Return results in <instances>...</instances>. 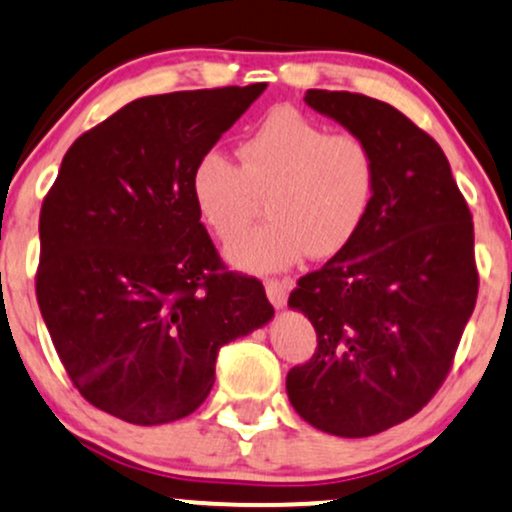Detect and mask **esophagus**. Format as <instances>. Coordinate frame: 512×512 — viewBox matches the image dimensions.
<instances>
[{"instance_id":"34e87169","label":"esophagus","mask_w":512,"mask_h":512,"mask_svg":"<svg viewBox=\"0 0 512 512\" xmlns=\"http://www.w3.org/2000/svg\"><path fill=\"white\" fill-rule=\"evenodd\" d=\"M266 294L275 309H282L287 302V280H275V278L266 280Z\"/></svg>"}]
</instances>
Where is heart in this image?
I'll return each instance as SVG.
<instances>
[{"label": "heart", "mask_w": 512, "mask_h": 512, "mask_svg": "<svg viewBox=\"0 0 512 512\" xmlns=\"http://www.w3.org/2000/svg\"><path fill=\"white\" fill-rule=\"evenodd\" d=\"M378 189L376 155L362 136L330 134L292 107H275L242 146V165L206 150L191 172V194L220 239H232L269 198L271 222L225 246L230 266L275 273L311 258H333L362 232Z\"/></svg>", "instance_id": "1"}]
</instances>
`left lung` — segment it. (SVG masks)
Wrapping results in <instances>:
<instances>
[{
    "label": "left lung",
    "mask_w": 512,
    "mask_h": 512,
    "mask_svg": "<svg viewBox=\"0 0 512 512\" xmlns=\"http://www.w3.org/2000/svg\"><path fill=\"white\" fill-rule=\"evenodd\" d=\"M304 102L369 143L378 189L357 239L290 294L318 347L287 374V398L314 429L364 438L446 381L477 302L472 213L441 146L393 105L347 90Z\"/></svg>",
    "instance_id": "1"
}]
</instances>
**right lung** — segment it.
<instances>
[{
  "mask_svg": "<svg viewBox=\"0 0 512 512\" xmlns=\"http://www.w3.org/2000/svg\"><path fill=\"white\" fill-rule=\"evenodd\" d=\"M263 90L129 102L76 138L42 201V321L78 393L112 417H189L220 347L275 316L261 282L222 266L191 194L196 160Z\"/></svg>",
  "mask_w": 512,
  "mask_h": 512,
  "instance_id": "1",
  "label": "right lung"
}]
</instances>
